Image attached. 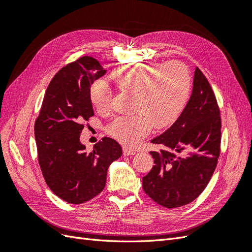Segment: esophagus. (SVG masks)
Masks as SVG:
<instances>
[{"mask_svg": "<svg viewBox=\"0 0 252 252\" xmlns=\"http://www.w3.org/2000/svg\"><path fill=\"white\" fill-rule=\"evenodd\" d=\"M135 154H136L135 150L129 149V148H126V147H124V148H123V155H124L125 157H128V156H133V155H135Z\"/></svg>", "mask_w": 252, "mask_h": 252, "instance_id": "esophagus-1", "label": "esophagus"}]
</instances>
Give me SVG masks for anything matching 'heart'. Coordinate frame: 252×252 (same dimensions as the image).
<instances>
[{"label":"heart","instance_id":"heart-1","mask_svg":"<svg viewBox=\"0 0 252 252\" xmlns=\"http://www.w3.org/2000/svg\"><path fill=\"white\" fill-rule=\"evenodd\" d=\"M112 81L127 91L135 93L136 114L118 117L107 126V132L126 146H134L151 130L168 127L184 109L191 88V75L178 61L161 63H132L112 72ZM91 102L98 110L110 107L112 91L103 81L90 88Z\"/></svg>","mask_w":252,"mask_h":252}]
</instances>
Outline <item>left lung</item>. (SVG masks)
Returning a JSON list of instances; mask_svg holds the SVG:
<instances>
[{"mask_svg": "<svg viewBox=\"0 0 252 252\" xmlns=\"http://www.w3.org/2000/svg\"><path fill=\"white\" fill-rule=\"evenodd\" d=\"M217 98L203 72L195 68L191 95L178 120L152 139L155 165L143 178V189L166 208H177L199 196L215 171L220 146Z\"/></svg>", "mask_w": 252, "mask_h": 252, "instance_id": "left-lung-1", "label": "left lung"}]
</instances>
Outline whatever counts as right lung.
Listing matches in <instances>:
<instances>
[{
	"label": "right lung",
	"mask_w": 252,
	"mask_h": 252,
	"mask_svg": "<svg viewBox=\"0 0 252 252\" xmlns=\"http://www.w3.org/2000/svg\"><path fill=\"white\" fill-rule=\"evenodd\" d=\"M106 73L97 61L82 57L55 75L34 125L37 158L45 182L60 199L82 204L100 193L121 145L103 138L93 151L80 141L84 121L94 116L90 87Z\"/></svg>",
	"instance_id": "add662e5"
}]
</instances>
